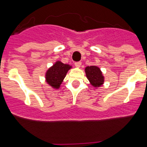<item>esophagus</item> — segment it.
Segmentation results:
<instances>
[{
  "instance_id": "esophagus-1",
  "label": "esophagus",
  "mask_w": 147,
  "mask_h": 147,
  "mask_svg": "<svg viewBox=\"0 0 147 147\" xmlns=\"http://www.w3.org/2000/svg\"><path fill=\"white\" fill-rule=\"evenodd\" d=\"M74 65H75V66H76V67H80V66H81V65H82V62H76L74 63Z\"/></svg>"
}]
</instances>
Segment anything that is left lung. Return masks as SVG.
Returning <instances> with one entry per match:
<instances>
[{"label":"left lung","mask_w":147,"mask_h":147,"mask_svg":"<svg viewBox=\"0 0 147 147\" xmlns=\"http://www.w3.org/2000/svg\"><path fill=\"white\" fill-rule=\"evenodd\" d=\"M85 71L87 78L92 86L94 88H99L103 85L105 78L99 67L94 65L88 66L85 67Z\"/></svg>","instance_id":"8db88e82"}]
</instances>
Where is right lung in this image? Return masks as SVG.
<instances>
[{"label":"right lung","mask_w":147,"mask_h":147,"mask_svg":"<svg viewBox=\"0 0 147 147\" xmlns=\"http://www.w3.org/2000/svg\"><path fill=\"white\" fill-rule=\"evenodd\" d=\"M71 67H72L70 65L64 64L60 61H57L45 73L46 82L54 89H59L67 71Z\"/></svg>","instance_id":"right-lung-1"}]
</instances>
